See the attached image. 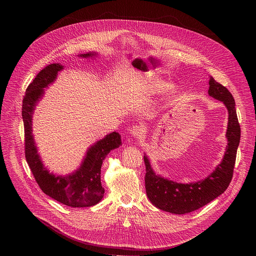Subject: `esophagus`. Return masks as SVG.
<instances>
[{
	"label": "esophagus",
	"mask_w": 256,
	"mask_h": 256,
	"mask_svg": "<svg viewBox=\"0 0 256 256\" xmlns=\"http://www.w3.org/2000/svg\"><path fill=\"white\" fill-rule=\"evenodd\" d=\"M130 134L135 138H139L143 134V128L139 125H135L130 129Z\"/></svg>",
	"instance_id": "esophagus-1"
}]
</instances>
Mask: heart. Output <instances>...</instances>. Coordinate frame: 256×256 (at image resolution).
Returning <instances> with one entry per match:
<instances>
[{"instance_id":"obj_1","label":"heart","mask_w":256,"mask_h":256,"mask_svg":"<svg viewBox=\"0 0 256 256\" xmlns=\"http://www.w3.org/2000/svg\"><path fill=\"white\" fill-rule=\"evenodd\" d=\"M166 84L160 82V80H156V82H152L150 84H146V90L148 92H160L164 88Z\"/></svg>"}]
</instances>
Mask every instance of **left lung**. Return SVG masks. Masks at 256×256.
I'll return each instance as SVG.
<instances>
[{
  "instance_id": "1",
  "label": "left lung",
  "mask_w": 256,
  "mask_h": 256,
  "mask_svg": "<svg viewBox=\"0 0 256 256\" xmlns=\"http://www.w3.org/2000/svg\"><path fill=\"white\" fill-rule=\"evenodd\" d=\"M208 94L210 96L222 102L228 112L226 135L228 139L226 150L222 160L209 176L195 183L174 182L156 176L150 168L148 158L144 156L146 196L152 205L166 212L178 215L193 212L224 193L232 182L236 150L240 140V126L234 100L228 88L216 82L213 76H210L209 80Z\"/></svg>"
}]
</instances>
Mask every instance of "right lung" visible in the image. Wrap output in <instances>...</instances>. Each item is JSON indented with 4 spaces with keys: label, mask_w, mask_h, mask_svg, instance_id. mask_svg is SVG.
I'll list each match as a JSON object with an SVG mask.
<instances>
[{
    "label": "right lung",
    "mask_w": 256,
    "mask_h": 256,
    "mask_svg": "<svg viewBox=\"0 0 256 256\" xmlns=\"http://www.w3.org/2000/svg\"><path fill=\"white\" fill-rule=\"evenodd\" d=\"M80 57H92L96 53L82 54ZM63 69L61 64H50L37 74L26 88L22 100V120L24 126L26 158L40 189L54 200L70 207H90L104 197V189L100 182L102 162L110 150L121 145L120 135L112 132L90 146L78 170L67 176L49 174L37 152L32 135V114L37 102L44 94V88L53 82L57 73Z\"/></svg>",
    "instance_id": "right-lung-1"
}]
</instances>
